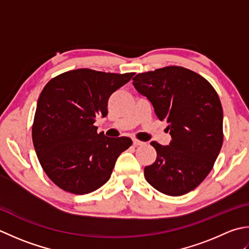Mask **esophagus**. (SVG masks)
I'll return each mask as SVG.
<instances>
[{
  "mask_svg": "<svg viewBox=\"0 0 249 249\" xmlns=\"http://www.w3.org/2000/svg\"><path fill=\"white\" fill-rule=\"evenodd\" d=\"M133 145L134 146H141V145H144V142H142L138 139H133Z\"/></svg>",
  "mask_w": 249,
  "mask_h": 249,
  "instance_id": "obj_1",
  "label": "esophagus"
}]
</instances>
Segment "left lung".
I'll use <instances>...</instances> for the list:
<instances>
[{"label": "left lung", "mask_w": 249, "mask_h": 249, "mask_svg": "<svg viewBox=\"0 0 249 249\" xmlns=\"http://www.w3.org/2000/svg\"><path fill=\"white\" fill-rule=\"evenodd\" d=\"M134 88L148 99L157 118L166 121L169 146L151 142L157 159L145 166L146 180L162 194L178 196L196 188L210 174L224 142V113L214 87L182 67L140 73Z\"/></svg>", "instance_id": "1"}]
</instances>
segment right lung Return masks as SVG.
Returning a JSON list of instances; mask_svg holds the SVG:
<instances>
[{"label":"right lung","mask_w":249,"mask_h":249,"mask_svg":"<svg viewBox=\"0 0 249 249\" xmlns=\"http://www.w3.org/2000/svg\"><path fill=\"white\" fill-rule=\"evenodd\" d=\"M133 75L78 69L55 76L44 87L32 140L40 165L59 188L87 195L109 179L116 160L132 140L98 133L94 123L98 116H107L109 96Z\"/></svg>","instance_id":"right-lung-1"}]
</instances>
